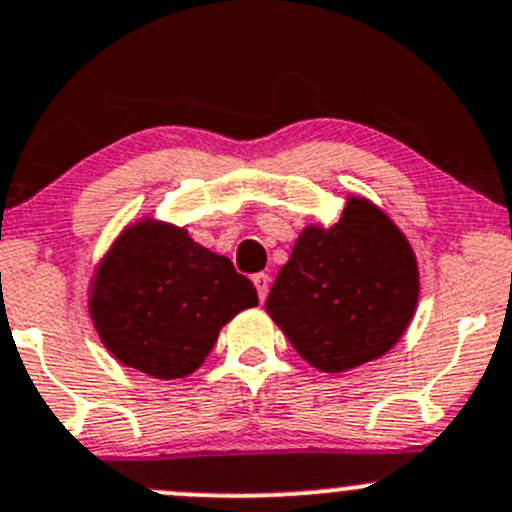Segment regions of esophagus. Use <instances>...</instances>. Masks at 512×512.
<instances>
[{"mask_svg": "<svg viewBox=\"0 0 512 512\" xmlns=\"http://www.w3.org/2000/svg\"><path fill=\"white\" fill-rule=\"evenodd\" d=\"M252 282H255V287H257V297H260V301H265L267 292H270V274H265V272L255 274V277H252Z\"/></svg>", "mask_w": 512, "mask_h": 512, "instance_id": "1", "label": "esophagus"}]
</instances>
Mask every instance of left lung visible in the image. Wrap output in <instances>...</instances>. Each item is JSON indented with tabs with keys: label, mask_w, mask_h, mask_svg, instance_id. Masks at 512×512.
<instances>
[{
	"label": "left lung",
	"mask_w": 512,
	"mask_h": 512,
	"mask_svg": "<svg viewBox=\"0 0 512 512\" xmlns=\"http://www.w3.org/2000/svg\"><path fill=\"white\" fill-rule=\"evenodd\" d=\"M417 301L407 235L383 208L351 193L336 223L301 230L265 311L311 368L346 373L400 341Z\"/></svg>",
	"instance_id": "8db88e82"
}]
</instances>
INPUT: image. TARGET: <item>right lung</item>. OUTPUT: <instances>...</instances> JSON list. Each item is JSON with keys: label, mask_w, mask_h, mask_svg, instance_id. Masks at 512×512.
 <instances>
[{"label": "right lung", "mask_w": 512, "mask_h": 512, "mask_svg": "<svg viewBox=\"0 0 512 512\" xmlns=\"http://www.w3.org/2000/svg\"><path fill=\"white\" fill-rule=\"evenodd\" d=\"M250 306L257 289L228 257L149 213L122 228L88 284L102 346L125 368L157 380L196 373L220 328Z\"/></svg>", "instance_id": "right-lung-1"}]
</instances>
